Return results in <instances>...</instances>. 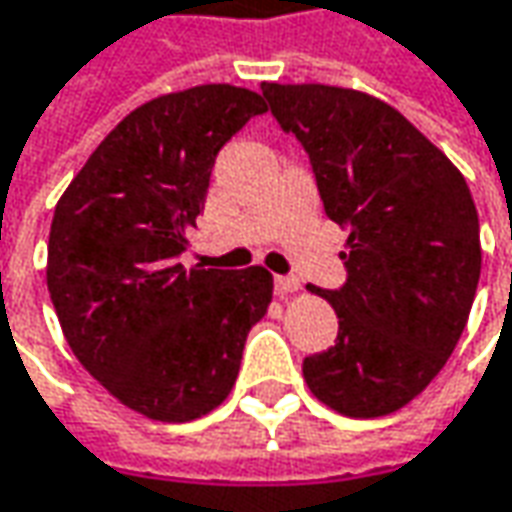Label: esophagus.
Returning <instances> with one entry per match:
<instances>
[{
  "mask_svg": "<svg viewBox=\"0 0 512 512\" xmlns=\"http://www.w3.org/2000/svg\"><path fill=\"white\" fill-rule=\"evenodd\" d=\"M273 287H276V296L279 299H287V296H293L299 290V279L296 276H276Z\"/></svg>",
  "mask_w": 512,
  "mask_h": 512,
  "instance_id": "esophagus-1",
  "label": "esophagus"
}]
</instances>
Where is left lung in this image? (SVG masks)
<instances>
[{
	"mask_svg": "<svg viewBox=\"0 0 512 512\" xmlns=\"http://www.w3.org/2000/svg\"><path fill=\"white\" fill-rule=\"evenodd\" d=\"M267 108L305 145L325 213L350 230L336 344L302 364L310 393L350 419L402 410L439 376L467 325L479 213L462 170L387 102L336 85L262 82Z\"/></svg>",
	"mask_w": 512,
	"mask_h": 512,
	"instance_id": "obj_1",
	"label": "left lung"
}]
</instances>
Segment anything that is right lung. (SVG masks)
<instances>
[{"label": "right lung", "mask_w": 512, "mask_h": 512, "mask_svg": "<svg viewBox=\"0 0 512 512\" xmlns=\"http://www.w3.org/2000/svg\"><path fill=\"white\" fill-rule=\"evenodd\" d=\"M265 110L236 85L156 96L110 130L53 210L48 290L70 350L153 422H193L225 402L273 299L262 265L179 262L216 153Z\"/></svg>", "instance_id": "obj_1"}]
</instances>
